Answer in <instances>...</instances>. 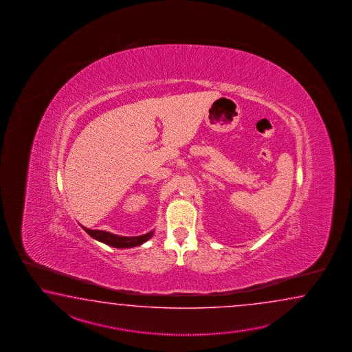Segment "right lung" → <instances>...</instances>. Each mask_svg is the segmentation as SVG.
Instances as JSON below:
<instances>
[{
  "label": "right lung",
  "mask_w": 352,
  "mask_h": 352,
  "mask_svg": "<svg viewBox=\"0 0 352 352\" xmlns=\"http://www.w3.org/2000/svg\"><path fill=\"white\" fill-rule=\"evenodd\" d=\"M80 226L89 234L93 239L98 240L100 243H104L109 247L118 248V249H127V248L142 245L143 243H146L147 240L152 238V235L155 232V230H151V232H146L143 235H138V236H120L117 234L104 232V230H91V229H88L82 225H80Z\"/></svg>",
  "instance_id": "right-lung-1"
}]
</instances>
